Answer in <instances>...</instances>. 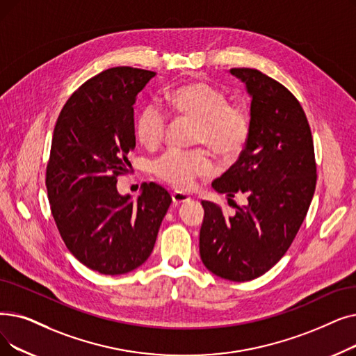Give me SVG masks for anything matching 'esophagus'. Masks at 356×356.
<instances>
[{"label":"esophagus","instance_id":"1","mask_svg":"<svg viewBox=\"0 0 356 356\" xmlns=\"http://www.w3.org/2000/svg\"><path fill=\"white\" fill-rule=\"evenodd\" d=\"M172 199H173L175 205H180V204H184V202H188V200H191V197L186 193H181V192H173Z\"/></svg>","mask_w":356,"mask_h":356}]
</instances>
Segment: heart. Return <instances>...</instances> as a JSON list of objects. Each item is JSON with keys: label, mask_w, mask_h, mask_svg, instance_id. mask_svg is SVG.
<instances>
[{"label": "heart", "mask_w": 356, "mask_h": 356, "mask_svg": "<svg viewBox=\"0 0 356 356\" xmlns=\"http://www.w3.org/2000/svg\"><path fill=\"white\" fill-rule=\"evenodd\" d=\"M167 104L175 116L192 120L193 144H207L224 159L237 157L250 135V116L243 106L227 103L224 92L205 81H191L168 92ZM168 115L163 107L149 102L135 119L138 140L156 148L164 140ZM213 172V161L204 148H172L152 161V173L176 189H189L196 177Z\"/></svg>", "instance_id": "1"}]
</instances>
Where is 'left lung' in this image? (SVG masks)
Returning <instances> with one entry per match:
<instances>
[{
	"label": "left lung",
	"instance_id": "1",
	"mask_svg": "<svg viewBox=\"0 0 356 356\" xmlns=\"http://www.w3.org/2000/svg\"><path fill=\"white\" fill-rule=\"evenodd\" d=\"M229 72L252 96L250 135L212 188L228 200L243 193L247 204L225 215L220 205L202 200L199 252L212 273L244 282L266 273L289 249L310 208L317 165L312 129L296 96L259 70Z\"/></svg>",
	"mask_w": 356,
	"mask_h": 356
}]
</instances>
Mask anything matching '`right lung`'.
<instances>
[{
  "instance_id": "1",
  "label": "right lung",
  "mask_w": 356,
  "mask_h": 356,
  "mask_svg": "<svg viewBox=\"0 0 356 356\" xmlns=\"http://www.w3.org/2000/svg\"><path fill=\"white\" fill-rule=\"evenodd\" d=\"M154 75L132 67L97 74L72 92L54 129L44 181L54 220L67 249L103 275L144 264L172 204L152 181L135 202L116 189L135 147L134 103Z\"/></svg>"
}]
</instances>
